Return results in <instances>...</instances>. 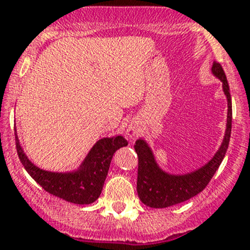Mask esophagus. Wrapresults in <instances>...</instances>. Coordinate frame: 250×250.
<instances>
[{
  "mask_svg": "<svg viewBox=\"0 0 250 250\" xmlns=\"http://www.w3.org/2000/svg\"><path fill=\"white\" fill-rule=\"evenodd\" d=\"M128 135L134 138L135 135H137V129H134V128H129V129H128Z\"/></svg>",
  "mask_w": 250,
  "mask_h": 250,
  "instance_id": "esophagus-1",
  "label": "esophagus"
}]
</instances>
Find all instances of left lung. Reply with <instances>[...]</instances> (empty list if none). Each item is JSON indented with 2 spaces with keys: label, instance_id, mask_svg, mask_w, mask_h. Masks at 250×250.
Here are the masks:
<instances>
[{
  "label": "left lung",
  "instance_id": "left-lung-1",
  "mask_svg": "<svg viewBox=\"0 0 250 250\" xmlns=\"http://www.w3.org/2000/svg\"><path fill=\"white\" fill-rule=\"evenodd\" d=\"M211 71L223 82L224 92L228 97V125L223 144L213 160L196 172L186 175H169L156 165L150 147L144 140H137L134 148L138 155L137 191L140 201L151 208H167L190 198L203 191L220 167L228 151L232 127V104L226 75L220 62L214 60Z\"/></svg>",
  "mask_w": 250,
  "mask_h": 250
}]
</instances>
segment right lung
<instances>
[{
	"instance_id": "1",
	"label": "right lung",
	"mask_w": 250,
	"mask_h": 250,
	"mask_svg": "<svg viewBox=\"0 0 250 250\" xmlns=\"http://www.w3.org/2000/svg\"><path fill=\"white\" fill-rule=\"evenodd\" d=\"M127 145L123 137L104 138L93 146L77 172L52 173L40 169L27 160L16 134L18 156L31 178L50 195L76 204H90L99 198L113 153Z\"/></svg>"
}]
</instances>
